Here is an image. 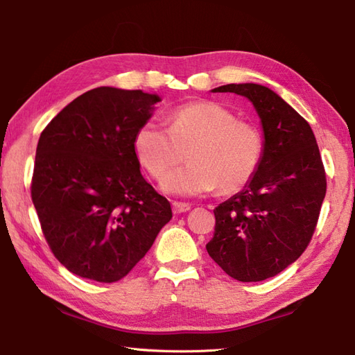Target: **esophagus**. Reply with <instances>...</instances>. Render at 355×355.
<instances>
[{
    "instance_id": "esophagus-1",
    "label": "esophagus",
    "mask_w": 355,
    "mask_h": 355,
    "mask_svg": "<svg viewBox=\"0 0 355 355\" xmlns=\"http://www.w3.org/2000/svg\"><path fill=\"white\" fill-rule=\"evenodd\" d=\"M172 210H173V214H184V212H187V210H191V205H187V202L175 201L172 205Z\"/></svg>"
}]
</instances>
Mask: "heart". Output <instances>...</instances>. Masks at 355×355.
<instances>
[{"label":"heart","instance_id":"1","mask_svg":"<svg viewBox=\"0 0 355 355\" xmlns=\"http://www.w3.org/2000/svg\"><path fill=\"white\" fill-rule=\"evenodd\" d=\"M168 130L143 123L134 135V153L150 178L160 180L189 158L186 168L171 173L163 191L182 197L243 191L258 173L266 139L252 120L214 101L178 105L166 116Z\"/></svg>","mask_w":355,"mask_h":355}]
</instances>
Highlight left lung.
Listing matches in <instances>:
<instances>
[{
    "label": "left lung",
    "instance_id": "8db88e82",
    "mask_svg": "<svg viewBox=\"0 0 355 355\" xmlns=\"http://www.w3.org/2000/svg\"><path fill=\"white\" fill-rule=\"evenodd\" d=\"M247 97L261 117L266 154L244 191L215 207L206 248L230 277L259 282L296 261L310 244L327 193V173L310 123L270 88L212 89Z\"/></svg>",
    "mask_w": 355,
    "mask_h": 355
}]
</instances>
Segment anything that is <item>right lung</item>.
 Instances as JSON below:
<instances>
[{
	"label": "right lung",
	"mask_w": 355,
	"mask_h": 355,
	"mask_svg": "<svg viewBox=\"0 0 355 355\" xmlns=\"http://www.w3.org/2000/svg\"><path fill=\"white\" fill-rule=\"evenodd\" d=\"M157 102L141 89L99 87L41 132L30 192L50 250L73 275L120 281L171 221L169 201L141 177L134 153Z\"/></svg>",
	"instance_id": "add662e5"
}]
</instances>
